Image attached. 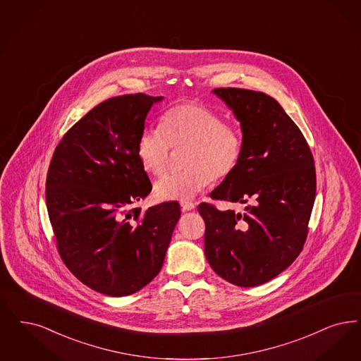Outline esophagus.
<instances>
[{"mask_svg":"<svg viewBox=\"0 0 361 361\" xmlns=\"http://www.w3.org/2000/svg\"><path fill=\"white\" fill-rule=\"evenodd\" d=\"M195 202H188V200H184V202H181V208H183V211L184 212H187V211H192V209H195Z\"/></svg>","mask_w":361,"mask_h":361,"instance_id":"34e87169","label":"esophagus"}]
</instances>
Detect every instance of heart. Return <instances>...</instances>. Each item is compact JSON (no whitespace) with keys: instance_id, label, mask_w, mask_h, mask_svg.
<instances>
[{"instance_id":"heart-1","label":"heart","mask_w":361,"mask_h":361,"mask_svg":"<svg viewBox=\"0 0 361 361\" xmlns=\"http://www.w3.org/2000/svg\"><path fill=\"white\" fill-rule=\"evenodd\" d=\"M172 147H187L181 172L164 174L154 184L161 200L193 197L212 180L228 178L245 154V135L212 109L200 103H181L169 109L161 128L145 129L137 141V154L149 173L168 168Z\"/></svg>"}]
</instances>
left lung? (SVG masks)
Returning <instances> with one entry per match:
<instances>
[{
    "label": "left lung",
    "instance_id": "left-lung-1",
    "mask_svg": "<svg viewBox=\"0 0 361 361\" xmlns=\"http://www.w3.org/2000/svg\"><path fill=\"white\" fill-rule=\"evenodd\" d=\"M214 92L240 121V165L211 193L247 204L245 212L199 204L205 257L219 276L254 288L282 273L302 251L316 197V166L302 131L270 95L236 87Z\"/></svg>",
    "mask_w": 361,
    "mask_h": 361
}]
</instances>
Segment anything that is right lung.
<instances>
[{
  "mask_svg": "<svg viewBox=\"0 0 361 361\" xmlns=\"http://www.w3.org/2000/svg\"><path fill=\"white\" fill-rule=\"evenodd\" d=\"M161 99L137 92L102 102L63 135L49 162L45 200L59 255L106 295H130L159 274L181 215L177 202L134 208L152 190L137 141Z\"/></svg>",
  "mask_w": 361,
  "mask_h": 361,
  "instance_id": "add662e5",
  "label": "right lung"
}]
</instances>
